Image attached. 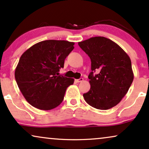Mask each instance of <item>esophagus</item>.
Masks as SVG:
<instances>
[{"mask_svg":"<svg viewBox=\"0 0 149 149\" xmlns=\"http://www.w3.org/2000/svg\"><path fill=\"white\" fill-rule=\"evenodd\" d=\"M82 81H84V79L83 78H80L79 79H75V82H77V83H80V82H81Z\"/></svg>","mask_w":149,"mask_h":149,"instance_id":"obj_1","label":"esophagus"}]
</instances>
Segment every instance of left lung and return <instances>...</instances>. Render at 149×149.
Instances as JSON below:
<instances>
[{"mask_svg": "<svg viewBox=\"0 0 149 149\" xmlns=\"http://www.w3.org/2000/svg\"><path fill=\"white\" fill-rule=\"evenodd\" d=\"M78 44L91 59L90 89L84 94L85 100L98 109L114 107L126 95L134 80L130 57L105 37H93ZM95 71L99 73L94 75Z\"/></svg>", "mask_w": 149, "mask_h": 149, "instance_id": "8db88e82", "label": "left lung"}]
</instances>
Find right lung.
Listing matches in <instances>:
<instances>
[{"mask_svg": "<svg viewBox=\"0 0 149 149\" xmlns=\"http://www.w3.org/2000/svg\"><path fill=\"white\" fill-rule=\"evenodd\" d=\"M74 44L65 40H45L33 45L21 55L15 79L30 105L41 110H51L61 103L74 79L59 75V69L63 68Z\"/></svg>", "mask_w": 149, "mask_h": 149, "instance_id": "right-lung-1", "label": "right lung"}]
</instances>
